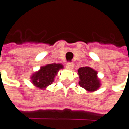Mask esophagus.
Masks as SVG:
<instances>
[{"label": "esophagus", "instance_id": "1", "mask_svg": "<svg viewBox=\"0 0 129 129\" xmlns=\"http://www.w3.org/2000/svg\"><path fill=\"white\" fill-rule=\"evenodd\" d=\"M66 67L68 69H70V70H71V69H73V67H74V64H73V62H68L67 63V64H66Z\"/></svg>", "mask_w": 129, "mask_h": 129}]
</instances>
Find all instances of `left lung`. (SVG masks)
<instances>
[{
  "label": "left lung",
  "mask_w": 129,
  "mask_h": 129,
  "mask_svg": "<svg viewBox=\"0 0 129 129\" xmlns=\"http://www.w3.org/2000/svg\"><path fill=\"white\" fill-rule=\"evenodd\" d=\"M79 75V85L88 92H93L99 89L101 86L97 71L90 67H83L78 70Z\"/></svg>",
  "instance_id": "8db88e82"
}]
</instances>
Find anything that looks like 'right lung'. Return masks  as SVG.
I'll use <instances>...</instances> for the list:
<instances>
[{
  "mask_svg": "<svg viewBox=\"0 0 129 129\" xmlns=\"http://www.w3.org/2000/svg\"><path fill=\"white\" fill-rule=\"evenodd\" d=\"M61 64H48L41 67L40 70L30 76L32 83L37 88L44 90L49 85L52 84L59 70L63 69Z\"/></svg>",
  "mask_w": 129,
  "mask_h": 129,
  "instance_id": "1",
  "label": "right lung"
}]
</instances>
